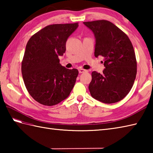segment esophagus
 <instances>
[{
    "label": "esophagus",
    "mask_w": 153,
    "mask_h": 153,
    "mask_svg": "<svg viewBox=\"0 0 153 153\" xmlns=\"http://www.w3.org/2000/svg\"><path fill=\"white\" fill-rule=\"evenodd\" d=\"M85 71H87V70L83 69V68H79V74L84 73V72H85Z\"/></svg>",
    "instance_id": "obj_1"
}]
</instances>
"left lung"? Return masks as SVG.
Listing matches in <instances>:
<instances>
[{
  "label": "left lung",
  "mask_w": 153,
  "mask_h": 153,
  "mask_svg": "<svg viewBox=\"0 0 153 153\" xmlns=\"http://www.w3.org/2000/svg\"><path fill=\"white\" fill-rule=\"evenodd\" d=\"M95 38V56L105 58L102 74L94 71L89 85L91 95L106 103L117 102L130 91L137 74V62L127 35L107 20L83 22Z\"/></svg>",
  "instance_id": "1"
}]
</instances>
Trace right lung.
Returning a JSON list of instances; mask_svg holds the SVG:
<instances>
[{
    "instance_id": "add662e5",
    "label": "right lung",
    "mask_w": 153,
    "mask_h": 153,
    "mask_svg": "<svg viewBox=\"0 0 153 153\" xmlns=\"http://www.w3.org/2000/svg\"><path fill=\"white\" fill-rule=\"evenodd\" d=\"M78 23L47 25L34 34L26 45L22 74L30 95L41 105L53 106L70 95L78 76L60 64L68 38Z\"/></svg>"
}]
</instances>
